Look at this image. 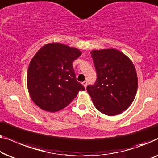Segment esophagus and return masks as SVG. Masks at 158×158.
Returning a JSON list of instances; mask_svg holds the SVG:
<instances>
[{
  "instance_id": "1",
  "label": "esophagus",
  "mask_w": 158,
  "mask_h": 158,
  "mask_svg": "<svg viewBox=\"0 0 158 158\" xmlns=\"http://www.w3.org/2000/svg\"><path fill=\"white\" fill-rule=\"evenodd\" d=\"M82 84H83L84 85V87H86V86H87V81H83L82 82Z\"/></svg>"
}]
</instances>
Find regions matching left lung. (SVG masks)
Masks as SVG:
<instances>
[{
    "instance_id": "left-lung-1",
    "label": "left lung",
    "mask_w": 158,
    "mask_h": 158,
    "mask_svg": "<svg viewBox=\"0 0 158 158\" xmlns=\"http://www.w3.org/2000/svg\"><path fill=\"white\" fill-rule=\"evenodd\" d=\"M97 79L86 90L95 107L108 116L126 110L134 100L137 89L136 70L129 58L119 51L94 50L91 52Z\"/></svg>"
}]
</instances>
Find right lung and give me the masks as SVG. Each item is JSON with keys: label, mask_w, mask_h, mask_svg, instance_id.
Wrapping results in <instances>:
<instances>
[{"label": "right lung", "mask_w": 158, "mask_h": 158, "mask_svg": "<svg viewBox=\"0 0 158 158\" xmlns=\"http://www.w3.org/2000/svg\"><path fill=\"white\" fill-rule=\"evenodd\" d=\"M76 48L59 43L46 44L28 66L27 86L31 98L42 110L57 112L66 107L84 86L77 81L72 63L81 56Z\"/></svg>", "instance_id": "right-lung-1"}]
</instances>
